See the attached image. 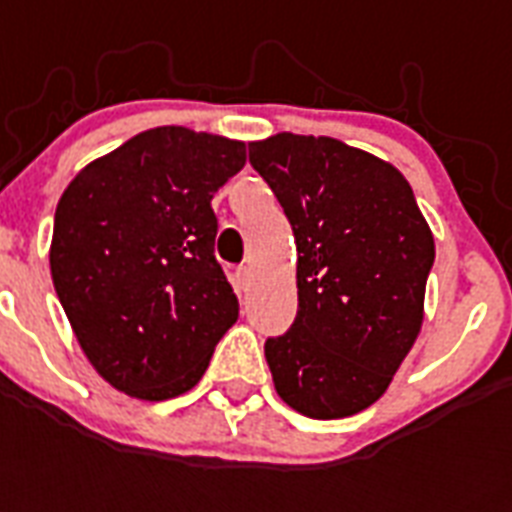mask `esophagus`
Listing matches in <instances>:
<instances>
[{"label":"esophagus","instance_id":"obj_1","mask_svg":"<svg viewBox=\"0 0 512 512\" xmlns=\"http://www.w3.org/2000/svg\"><path fill=\"white\" fill-rule=\"evenodd\" d=\"M233 284H236L239 292H247V289L252 287V268H249V265L236 268V273H233Z\"/></svg>","mask_w":512,"mask_h":512}]
</instances>
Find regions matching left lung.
<instances>
[{
  "instance_id": "8db88e82",
  "label": "left lung",
  "mask_w": 512,
  "mask_h": 512,
  "mask_svg": "<svg viewBox=\"0 0 512 512\" xmlns=\"http://www.w3.org/2000/svg\"><path fill=\"white\" fill-rule=\"evenodd\" d=\"M297 244V316L265 340L276 393L313 420L350 417L388 390L422 327L436 244L412 185L335 138L249 143Z\"/></svg>"
}]
</instances>
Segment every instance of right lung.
<instances>
[{
	"label": "right lung",
	"mask_w": 512,
	"mask_h": 512,
	"mask_svg": "<svg viewBox=\"0 0 512 512\" xmlns=\"http://www.w3.org/2000/svg\"><path fill=\"white\" fill-rule=\"evenodd\" d=\"M244 162L239 140L156 127L87 164L60 196L52 284L84 356L127 396L191 390L239 319L215 257L212 196Z\"/></svg>",
	"instance_id": "right-lung-1"
}]
</instances>
